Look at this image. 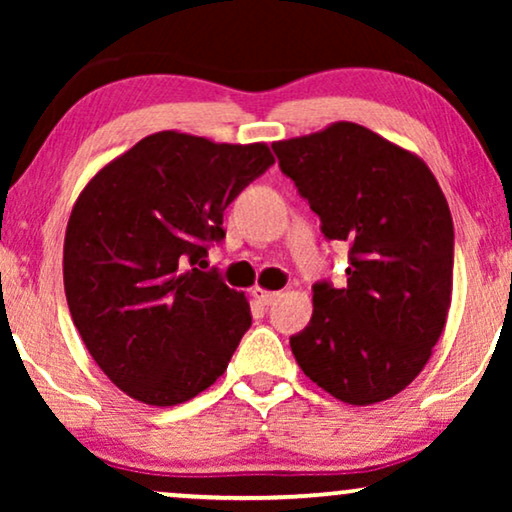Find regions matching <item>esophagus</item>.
Returning a JSON list of instances; mask_svg holds the SVG:
<instances>
[{
    "label": "esophagus",
    "mask_w": 512,
    "mask_h": 512,
    "mask_svg": "<svg viewBox=\"0 0 512 512\" xmlns=\"http://www.w3.org/2000/svg\"><path fill=\"white\" fill-rule=\"evenodd\" d=\"M251 296H254V298L258 300V303L270 305V303H275L279 293H277V291H268V289H263V286H254V289H251Z\"/></svg>",
    "instance_id": "obj_1"
}]
</instances>
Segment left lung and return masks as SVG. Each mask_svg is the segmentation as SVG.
I'll return each mask as SVG.
<instances>
[{
    "label": "left lung",
    "mask_w": 512,
    "mask_h": 512,
    "mask_svg": "<svg viewBox=\"0 0 512 512\" xmlns=\"http://www.w3.org/2000/svg\"><path fill=\"white\" fill-rule=\"evenodd\" d=\"M272 149L328 240L349 242L347 286L314 284L312 319L291 352L338 401H387L422 373L450 312L445 195L417 153L349 121Z\"/></svg>",
    "instance_id": "left-lung-1"
}]
</instances>
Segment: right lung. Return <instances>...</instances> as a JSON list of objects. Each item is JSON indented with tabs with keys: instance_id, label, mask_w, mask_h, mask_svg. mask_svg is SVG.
<instances>
[{
	"instance_id": "1",
	"label": "right lung",
	"mask_w": 512,
	"mask_h": 512,
	"mask_svg": "<svg viewBox=\"0 0 512 512\" xmlns=\"http://www.w3.org/2000/svg\"><path fill=\"white\" fill-rule=\"evenodd\" d=\"M272 163L263 142L163 130L76 198L62 251L69 312L93 361L135 401L186 403L228 368L249 300L193 265L226 237L223 209Z\"/></svg>"
}]
</instances>
